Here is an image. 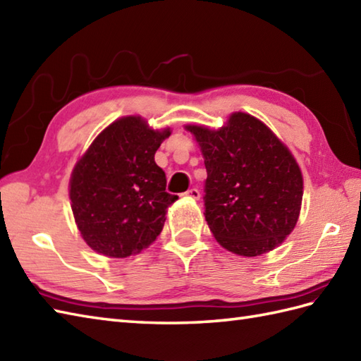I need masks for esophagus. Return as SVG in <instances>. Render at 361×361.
<instances>
[{"label":"esophagus","mask_w":361,"mask_h":361,"mask_svg":"<svg viewBox=\"0 0 361 361\" xmlns=\"http://www.w3.org/2000/svg\"><path fill=\"white\" fill-rule=\"evenodd\" d=\"M185 195L188 198H192V200H198V198H200V190H198L197 188H192V189H189Z\"/></svg>","instance_id":"esophagus-1"}]
</instances>
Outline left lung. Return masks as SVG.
Returning a JSON list of instances; mask_svg holds the SVG:
<instances>
[{
	"label": "left lung",
	"mask_w": 361,
	"mask_h": 361,
	"mask_svg": "<svg viewBox=\"0 0 361 361\" xmlns=\"http://www.w3.org/2000/svg\"><path fill=\"white\" fill-rule=\"evenodd\" d=\"M186 128L204 158V217L217 242L245 257L278 247L293 231L302 202L301 169L290 150L240 111L219 130Z\"/></svg>",
	"instance_id": "obj_1"
}]
</instances>
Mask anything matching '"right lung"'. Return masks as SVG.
<instances>
[{"label": "right lung", "instance_id": "right-lung-1", "mask_svg": "<svg viewBox=\"0 0 361 361\" xmlns=\"http://www.w3.org/2000/svg\"><path fill=\"white\" fill-rule=\"evenodd\" d=\"M171 130H152L140 116L106 127L75 164L71 208L83 240L99 255H137L163 231L176 198L166 192V173L155 152Z\"/></svg>", "mask_w": 361, "mask_h": 361}]
</instances>
